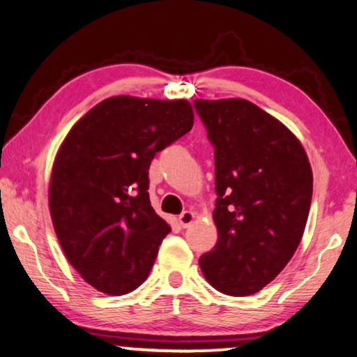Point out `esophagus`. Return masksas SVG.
<instances>
[{
  "label": "esophagus",
  "mask_w": 357,
  "mask_h": 357,
  "mask_svg": "<svg viewBox=\"0 0 357 357\" xmlns=\"http://www.w3.org/2000/svg\"><path fill=\"white\" fill-rule=\"evenodd\" d=\"M195 220V213L193 211H185V213L180 214L178 217V224L183 227V229H187V227H190L191 224H193Z\"/></svg>",
  "instance_id": "esophagus-1"
}]
</instances>
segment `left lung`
Here are the masks:
<instances>
[{"label":"left lung","mask_w":357,"mask_h":357,"mask_svg":"<svg viewBox=\"0 0 357 357\" xmlns=\"http://www.w3.org/2000/svg\"><path fill=\"white\" fill-rule=\"evenodd\" d=\"M215 159L217 243L199 257L217 291L250 296L296 251L312 199L301 142L275 117L241 98L195 100Z\"/></svg>","instance_id":"obj_1"}]
</instances>
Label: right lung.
Returning <instances> with one entry per match:
<instances>
[{"label":"right lung","instance_id":"right-lung-1","mask_svg":"<svg viewBox=\"0 0 357 357\" xmlns=\"http://www.w3.org/2000/svg\"><path fill=\"white\" fill-rule=\"evenodd\" d=\"M187 100L112 96L70 128L50 178V213L67 261L98 291L146 280L170 225L149 201L156 153L193 127Z\"/></svg>","mask_w":357,"mask_h":357}]
</instances>
